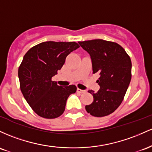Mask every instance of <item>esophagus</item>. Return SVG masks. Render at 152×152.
<instances>
[{
	"instance_id": "34e87169",
	"label": "esophagus",
	"mask_w": 152,
	"mask_h": 152,
	"mask_svg": "<svg viewBox=\"0 0 152 152\" xmlns=\"http://www.w3.org/2000/svg\"><path fill=\"white\" fill-rule=\"evenodd\" d=\"M77 91L78 92V93H85V90H81V89H80V88H77Z\"/></svg>"
}]
</instances>
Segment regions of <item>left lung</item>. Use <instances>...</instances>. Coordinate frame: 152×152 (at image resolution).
<instances>
[{"label":"left lung","instance_id":"left-lung-1","mask_svg":"<svg viewBox=\"0 0 152 152\" xmlns=\"http://www.w3.org/2000/svg\"><path fill=\"white\" fill-rule=\"evenodd\" d=\"M91 57L93 73H100L97 93L90 90L93 102L85 105L87 112L95 117L113 113L122 103L131 79V61L121 45L103 39L78 42Z\"/></svg>","mask_w":152,"mask_h":152}]
</instances>
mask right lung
Returning a JSON list of instances; mask_svg holds the SVG:
<instances>
[{
	"label": "right lung",
	"instance_id": "right-lung-1",
	"mask_svg": "<svg viewBox=\"0 0 152 152\" xmlns=\"http://www.w3.org/2000/svg\"><path fill=\"white\" fill-rule=\"evenodd\" d=\"M75 42H44L26 53L18 67L20 88L32 110L44 118H56L65 110L68 97L77 90L75 85L59 86L52 81L72 51L79 48Z\"/></svg>",
	"mask_w": 152,
	"mask_h": 152
}]
</instances>
